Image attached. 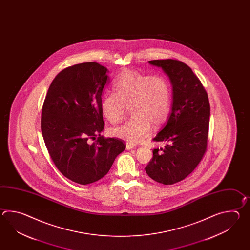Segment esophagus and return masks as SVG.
I'll return each mask as SVG.
<instances>
[{
	"label": "esophagus",
	"instance_id": "34e87169",
	"mask_svg": "<svg viewBox=\"0 0 250 250\" xmlns=\"http://www.w3.org/2000/svg\"><path fill=\"white\" fill-rule=\"evenodd\" d=\"M136 147V145H133V144L127 143L126 144V149L127 150H130V149L135 148Z\"/></svg>",
	"mask_w": 250,
	"mask_h": 250
}]
</instances>
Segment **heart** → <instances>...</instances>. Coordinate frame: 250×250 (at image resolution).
<instances>
[{"label": "heart", "instance_id": "1", "mask_svg": "<svg viewBox=\"0 0 250 250\" xmlns=\"http://www.w3.org/2000/svg\"><path fill=\"white\" fill-rule=\"evenodd\" d=\"M115 94L102 97L101 109L112 123L122 122L130 106L133 117L112 128V136L136 144L148 135L152 124L160 127L168 120L171 93L168 80L163 76H149L124 69L113 82Z\"/></svg>", "mask_w": 250, "mask_h": 250}]
</instances>
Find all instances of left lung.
<instances>
[{
	"label": "left lung",
	"instance_id": "8db88e82",
	"mask_svg": "<svg viewBox=\"0 0 250 250\" xmlns=\"http://www.w3.org/2000/svg\"><path fill=\"white\" fill-rule=\"evenodd\" d=\"M148 62L169 77L172 105L165 127L154 138L165 147L154 149L145 170L154 181L171 185L189 175L207 151L210 104L202 83L187 64L171 59Z\"/></svg>",
	"mask_w": 250,
	"mask_h": 250
}]
</instances>
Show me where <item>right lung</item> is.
Returning a JSON list of instances; mask_svg holds the SVG:
<instances>
[{
    "instance_id": "1",
    "label": "right lung",
    "mask_w": 250,
    "mask_h": 250,
    "mask_svg": "<svg viewBox=\"0 0 250 250\" xmlns=\"http://www.w3.org/2000/svg\"><path fill=\"white\" fill-rule=\"evenodd\" d=\"M108 73L93 62L64 69L53 80L42 105L41 129L48 153L66 178L81 185L106 175L125 149L123 140L100 135ZM90 139L96 141L92 144Z\"/></svg>"
}]
</instances>
